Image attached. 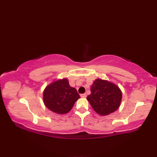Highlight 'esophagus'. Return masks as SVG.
<instances>
[{"instance_id":"obj_1","label":"esophagus","mask_w":157,"mask_h":157,"mask_svg":"<svg viewBox=\"0 0 157 157\" xmlns=\"http://www.w3.org/2000/svg\"><path fill=\"white\" fill-rule=\"evenodd\" d=\"M80 96L82 98H86V96H87V94H80Z\"/></svg>"}]
</instances>
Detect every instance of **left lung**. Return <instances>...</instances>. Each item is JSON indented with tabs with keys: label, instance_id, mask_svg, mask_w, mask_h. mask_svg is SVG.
Here are the masks:
<instances>
[{
	"label": "left lung",
	"instance_id": "8db88e82",
	"mask_svg": "<svg viewBox=\"0 0 157 157\" xmlns=\"http://www.w3.org/2000/svg\"><path fill=\"white\" fill-rule=\"evenodd\" d=\"M91 94L88 101L100 115L105 116L119 109L122 99V92L117 86L109 81L96 79L90 88Z\"/></svg>",
	"mask_w": 157,
	"mask_h": 157
}]
</instances>
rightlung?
I'll use <instances>...</instances> for the list:
<instances>
[{"label":"right lung","mask_w":157,"mask_h":157,"mask_svg":"<svg viewBox=\"0 0 157 157\" xmlns=\"http://www.w3.org/2000/svg\"><path fill=\"white\" fill-rule=\"evenodd\" d=\"M80 98L76 89L69 86L67 78L56 79L45 88L43 101L51 111L59 115L67 114Z\"/></svg>","instance_id":"add662e5"}]
</instances>
